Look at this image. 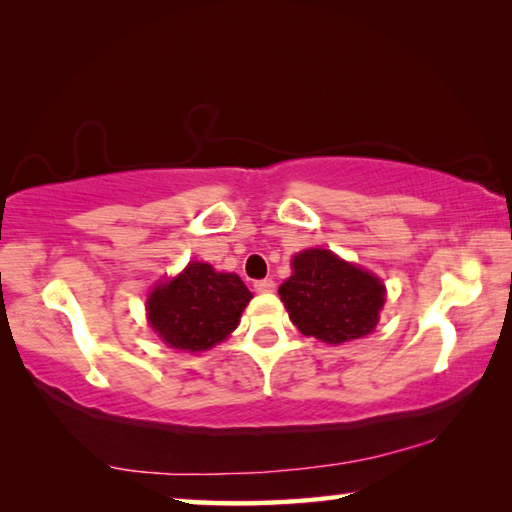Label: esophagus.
Segmentation results:
<instances>
[{
  "label": "esophagus",
  "mask_w": 512,
  "mask_h": 512,
  "mask_svg": "<svg viewBox=\"0 0 512 512\" xmlns=\"http://www.w3.org/2000/svg\"><path fill=\"white\" fill-rule=\"evenodd\" d=\"M273 289H275V282L268 280V277H266V280H257L255 282V291L257 293H271Z\"/></svg>",
  "instance_id": "34e87169"
}]
</instances>
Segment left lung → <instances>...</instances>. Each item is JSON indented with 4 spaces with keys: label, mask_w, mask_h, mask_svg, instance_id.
Returning <instances> with one entry per match:
<instances>
[{
    "label": "left lung",
    "mask_w": 512,
    "mask_h": 512,
    "mask_svg": "<svg viewBox=\"0 0 512 512\" xmlns=\"http://www.w3.org/2000/svg\"><path fill=\"white\" fill-rule=\"evenodd\" d=\"M280 298L302 334L343 343L375 329L384 287L368 271L314 248L293 259V275L280 287Z\"/></svg>",
    "instance_id": "1"
}]
</instances>
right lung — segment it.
Returning a JSON list of instances; mask_svg holds the SVG:
<instances>
[{
    "mask_svg": "<svg viewBox=\"0 0 512 512\" xmlns=\"http://www.w3.org/2000/svg\"><path fill=\"white\" fill-rule=\"evenodd\" d=\"M253 293L235 273H216L210 264L192 262L176 280L155 289L149 320L171 348L207 350L239 325Z\"/></svg>",
    "mask_w": 512,
    "mask_h": 512,
    "instance_id": "obj_1",
    "label": "right lung"
}]
</instances>
